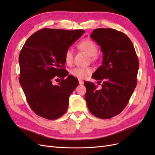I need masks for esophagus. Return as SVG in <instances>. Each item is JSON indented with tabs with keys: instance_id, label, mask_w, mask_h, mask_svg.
Listing matches in <instances>:
<instances>
[{
	"instance_id": "esophagus-1",
	"label": "esophagus",
	"mask_w": 155,
	"mask_h": 155,
	"mask_svg": "<svg viewBox=\"0 0 155 155\" xmlns=\"http://www.w3.org/2000/svg\"><path fill=\"white\" fill-rule=\"evenodd\" d=\"M79 85H83L84 81L81 80V79H79Z\"/></svg>"
}]
</instances>
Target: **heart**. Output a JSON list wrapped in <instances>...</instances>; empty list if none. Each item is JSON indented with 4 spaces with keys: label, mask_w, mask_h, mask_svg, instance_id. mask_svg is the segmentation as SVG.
<instances>
[{
    "label": "heart",
    "mask_w": 155,
    "mask_h": 155,
    "mask_svg": "<svg viewBox=\"0 0 155 155\" xmlns=\"http://www.w3.org/2000/svg\"><path fill=\"white\" fill-rule=\"evenodd\" d=\"M78 47L91 57L94 56L97 53V46L91 39H85L78 44ZM74 51L72 48H68L64 52V61L67 64H71L73 60ZM92 72L90 68L76 67L71 70L70 73L73 76L79 79H85L87 78Z\"/></svg>",
    "instance_id": "1"
}]
</instances>
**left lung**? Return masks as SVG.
<instances>
[{
	"label": "left lung",
	"instance_id": "left-lung-1",
	"mask_svg": "<svg viewBox=\"0 0 155 155\" xmlns=\"http://www.w3.org/2000/svg\"><path fill=\"white\" fill-rule=\"evenodd\" d=\"M100 46L102 64L92 77L97 80L84 83L85 100L91 113L101 119L119 114L127 105L137 83L139 62L133 43L123 32L111 28H97L90 35Z\"/></svg>",
	"mask_w": 155,
	"mask_h": 155
}]
</instances>
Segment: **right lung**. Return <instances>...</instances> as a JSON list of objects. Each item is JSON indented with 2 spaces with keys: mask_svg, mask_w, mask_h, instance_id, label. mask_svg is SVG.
<instances>
[{
  "mask_svg": "<svg viewBox=\"0 0 155 155\" xmlns=\"http://www.w3.org/2000/svg\"><path fill=\"white\" fill-rule=\"evenodd\" d=\"M85 32L44 28L31 35L23 46L18 57L19 82L36 114L55 120L67 110L69 96L79 82L63 68L64 55ZM58 77L62 79L54 86L52 81Z\"/></svg>",
  "mask_w": 155,
  "mask_h": 155,
  "instance_id": "obj_1",
  "label": "right lung"
}]
</instances>
